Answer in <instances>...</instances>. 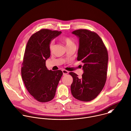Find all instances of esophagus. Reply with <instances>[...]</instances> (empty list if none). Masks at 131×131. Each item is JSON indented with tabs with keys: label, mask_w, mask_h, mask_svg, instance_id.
<instances>
[{
	"label": "esophagus",
	"mask_w": 131,
	"mask_h": 131,
	"mask_svg": "<svg viewBox=\"0 0 131 131\" xmlns=\"http://www.w3.org/2000/svg\"><path fill=\"white\" fill-rule=\"evenodd\" d=\"M62 73H63V75H64V76L67 75L69 73V72L68 71L66 70H62Z\"/></svg>",
	"instance_id": "34e87169"
}]
</instances>
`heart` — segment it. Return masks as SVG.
Masks as SVG:
<instances>
[{
	"mask_svg": "<svg viewBox=\"0 0 131 131\" xmlns=\"http://www.w3.org/2000/svg\"><path fill=\"white\" fill-rule=\"evenodd\" d=\"M61 39L64 42V43L66 44L67 47L70 46L71 45H75L73 40L67 36H62L61 37ZM53 47H54V42L53 41H51L50 43H49V49L50 51H52L53 49Z\"/></svg>",
	"mask_w": 131,
	"mask_h": 131,
	"instance_id": "obj_1",
	"label": "heart"
}]
</instances>
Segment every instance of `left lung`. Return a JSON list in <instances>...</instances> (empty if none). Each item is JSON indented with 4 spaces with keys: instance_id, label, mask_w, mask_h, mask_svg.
<instances>
[{
    "instance_id": "obj_1",
    "label": "left lung",
    "mask_w": 131,
    "mask_h": 131,
    "mask_svg": "<svg viewBox=\"0 0 131 131\" xmlns=\"http://www.w3.org/2000/svg\"><path fill=\"white\" fill-rule=\"evenodd\" d=\"M72 33L79 39L77 59L83 63V74L80 78L76 73H69L73 79L71 85V93L79 100L90 101L99 95L105 85L107 51L102 40L94 32L79 29Z\"/></svg>"
}]
</instances>
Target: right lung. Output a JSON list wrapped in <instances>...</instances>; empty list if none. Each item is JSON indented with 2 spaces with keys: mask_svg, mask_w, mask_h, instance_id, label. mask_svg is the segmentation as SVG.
Listing matches in <instances>:
<instances>
[{
  "mask_svg": "<svg viewBox=\"0 0 131 131\" xmlns=\"http://www.w3.org/2000/svg\"><path fill=\"white\" fill-rule=\"evenodd\" d=\"M61 31L43 29L33 34L29 39L21 69L26 89L38 101L52 100L63 74L61 70H48L46 60L50 56L49 43Z\"/></svg>",
  "mask_w": 131,
  "mask_h": 131,
  "instance_id": "1",
  "label": "right lung"
}]
</instances>
